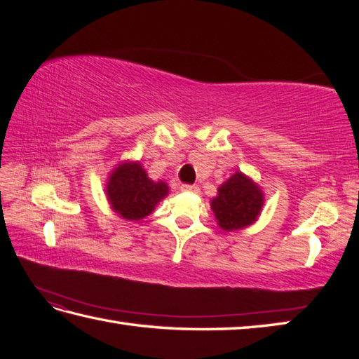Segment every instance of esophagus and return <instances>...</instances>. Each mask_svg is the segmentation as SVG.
<instances>
[{"label": "esophagus", "mask_w": 359, "mask_h": 359, "mask_svg": "<svg viewBox=\"0 0 359 359\" xmlns=\"http://www.w3.org/2000/svg\"><path fill=\"white\" fill-rule=\"evenodd\" d=\"M180 189L184 193H191V194H199L201 193L199 187H196V185H182Z\"/></svg>", "instance_id": "34e87169"}]
</instances>
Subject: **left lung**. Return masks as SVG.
<instances>
[{
	"label": "left lung",
	"mask_w": 359,
	"mask_h": 359,
	"mask_svg": "<svg viewBox=\"0 0 359 359\" xmlns=\"http://www.w3.org/2000/svg\"><path fill=\"white\" fill-rule=\"evenodd\" d=\"M264 202L261 187L247 174L236 171L217 188V196L212 197L210 205L224 231H238L256 222Z\"/></svg>",
	"instance_id": "1"
}]
</instances>
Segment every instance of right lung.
<instances>
[{
    "mask_svg": "<svg viewBox=\"0 0 359 359\" xmlns=\"http://www.w3.org/2000/svg\"><path fill=\"white\" fill-rule=\"evenodd\" d=\"M104 194L112 211L133 222L149 216L170 188L163 180L149 179L139 160H123L108 175Z\"/></svg>",
    "mask_w": 359,
    "mask_h": 359,
    "instance_id": "right-lung-1",
    "label": "right lung"
}]
</instances>
